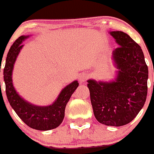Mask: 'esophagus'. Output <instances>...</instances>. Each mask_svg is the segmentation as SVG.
<instances>
[{
    "instance_id": "34e87169",
    "label": "esophagus",
    "mask_w": 154,
    "mask_h": 154,
    "mask_svg": "<svg viewBox=\"0 0 154 154\" xmlns=\"http://www.w3.org/2000/svg\"><path fill=\"white\" fill-rule=\"evenodd\" d=\"M88 75L87 73H85V72H83V73H81L80 75H79V82H81V83H82V82H86L87 80L88 79Z\"/></svg>"
}]
</instances>
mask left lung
Wrapping results in <instances>:
<instances>
[{
	"mask_svg": "<svg viewBox=\"0 0 154 154\" xmlns=\"http://www.w3.org/2000/svg\"><path fill=\"white\" fill-rule=\"evenodd\" d=\"M119 45L113 51L118 75L111 82L88 80L96 119L112 127L126 125L144 106L147 94L148 68L141 47L127 33L110 32Z\"/></svg>",
	"mask_w": 154,
	"mask_h": 154,
	"instance_id": "8db88e82",
	"label": "left lung"
}]
</instances>
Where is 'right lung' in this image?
I'll return each instance as SVG.
<instances>
[{"mask_svg":"<svg viewBox=\"0 0 154 154\" xmlns=\"http://www.w3.org/2000/svg\"><path fill=\"white\" fill-rule=\"evenodd\" d=\"M27 36H21L10 47L4 69V79L7 99L18 116L30 128L38 130H49L58 127L64 118L65 108L71 96L79 86L77 81L62 90L57 100L48 106H36L24 100L16 93L12 81L13 66L23 45L22 42ZM1 83V82H0Z\"/></svg>","mask_w":154,"mask_h":154,"instance_id":"add662e5","label":"right lung"}]
</instances>
